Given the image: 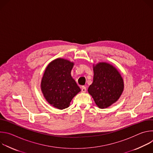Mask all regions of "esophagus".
Masks as SVG:
<instances>
[{
    "instance_id": "esophagus-1",
    "label": "esophagus",
    "mask_w": 153,
    "mask_h": 153,
    "mask_svg": "<svg viewBox=\"0 0 153 153\" xmlns=\"http://www.w3.org/2000/svg\"><path fill=\"white\" fill-rule=\"evenodd\" d=\"M86 91V88L85 86H82V93H85Z\"/></svg>"
}]
</instances>
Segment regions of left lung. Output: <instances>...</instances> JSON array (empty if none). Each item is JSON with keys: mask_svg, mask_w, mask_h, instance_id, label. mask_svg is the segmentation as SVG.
<instances>
[{"mask_svg": "<svg viewBox=\"0 0 153 153\" xmlns=\"http://www.w3.org/2000/svg\"><path fill=\"white\" fill-rule=\"evenodd\" d=\"M93 82L88 91L99 108H108L120 97L124 88L123 80L118 70L106 62L93 65Z\"/></svg>", "mask_w": 153, "mask_h": 153, "instance_id": "obj_1", "label": "left lung"}]
</instances>
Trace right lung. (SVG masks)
<instances>
[{"label": "right lung", "instance_id": "right-lung-1", "mask_svg": "<svg viewBox=\"0 0 153 153\" xmlns=\"http://www.w3.org/2000/svg\"><path fill=\"white\" fill-rule=\"evenodd\" d=\"M74 63L58 58L50 62L41 81V90L47 101L54 107L68 108L73 98L81 90L72 78Z\"/></svg>", "mask_w": 153, "mask_h": 153}]
</instances>
